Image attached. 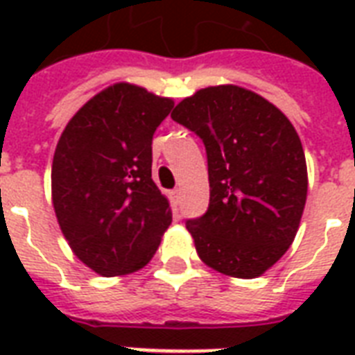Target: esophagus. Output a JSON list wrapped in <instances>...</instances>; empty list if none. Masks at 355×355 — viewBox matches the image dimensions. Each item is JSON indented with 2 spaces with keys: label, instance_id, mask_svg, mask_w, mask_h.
<instances>
[{
  "label": "esophagus",
  "instance_id": "34e87169",
  "mask_svg": "<svg viewBox=\"0 0 355 355\" xmlns=\"http://www.w3.org/2000/svg\"><path fill=\"white\" fill-rule=\"evenodd\" d=\"M171 200H173V205H175V206L178 205V200H180V189H173V191H171Z\"/></svg>",
  "mask_w": 355,
  "mask_h": 355
}]
</instances>
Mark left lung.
<instances>
[{
  "mask_svg": "<svg viewBox=\"0 0 355 355\" xmlns=\"http://www.w3.org/2000/svg\"><path fill=\"white\" fill-rule=\"evenodd\" d=\"M171 118L202 139L210 205L186 228L199 258L234 278H256L286 254L308 195L302 144L291 121L258 94L202 88Z\"/></svg>",
  "mask_w": 355,
  "mask_h": 355,
  "instance_id": "1",
  "label": "left lung"
}]
</instances>
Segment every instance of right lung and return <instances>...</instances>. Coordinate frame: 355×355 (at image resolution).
Instances as JSON below:
<instances>
[{
    "mask_svg": "<svg viewBox=\"0 0 355 355\" xmlns=\"http://www.w3.org/2000/svg\"><path fill=\"white\" fill-rule=\"evenodd\" d=\"M173 101L118 83L64 128L51 167L53 208L75 256L101 276L128 275L155 256L173 214L153 182V134Z\"/></svg>",
    "mask_w": 355,
    "mask_h": 355,
    "instance_id": "1",
    "label": "right lung"
}]
</instances>
